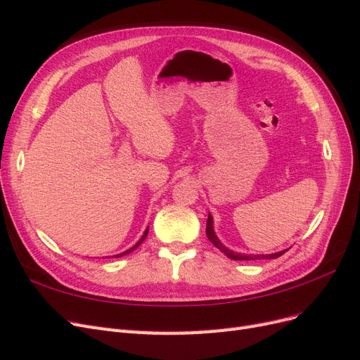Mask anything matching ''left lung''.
<instances>
[{"label": "left lung", "mask_w": 360, "mask_h": 360, "mask_svg": "<svg viewBox=\"0 0 360 360\" xmlns=\"http://www.w3.org/2000/svg\"><path fill=\"white\" fill-rule=\"evenodd\" d=\"M205 234H207V237H209V240H210L217 249L222 250V252H224L228 258H231V259H234V261H240V259H245V261H248V259H270V258H278V257H281L282 254L285 252V250H282V252L270 254V255H245V254L233 252V250L225 248L219 240H217V237H216V234H214V231H213V221H212V216H210V214H209V217H207Z\"/></svg>", "instance_id": "left-lung-1"}]
</instances>
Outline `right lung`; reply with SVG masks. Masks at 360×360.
Returning <instances> with one entry per match:
<instances>
[{"instance_id": "1", "label": "right lung", "mask_w": 360, "mask_h": 360, "mask_svg": "<svg viewBox=\"0 0 360 360\" xmlns=\"http://www.w3.org/2000/svg\"><path fill=\"white\" fill-rule=\"evenodd\" d=\"M147 234H148V228H147V230H146V233L143 234V237H141V238H139V242H138V243H136L135 246H132V248H130V249H127V250H126V252H123V254H118V255H115V257L118 258V257H123V255H127V254H130V252H132V250H135V249H136V248H138V246H139L141 243H143V242H144V238L147 237Z\"/></svg>"}]
</instances>
